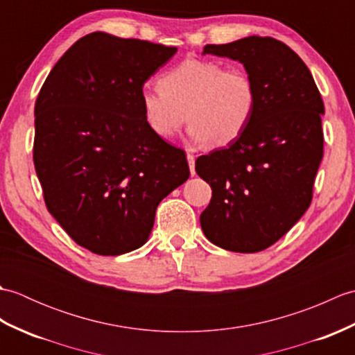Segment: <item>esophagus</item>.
Wrapping results in <instances>:
<instances>
[{
    "label": "esophagus",
    "instance_id": "esophagus-1",
    "mask_svg": "<svg viewBox=\"0 0 355 355\" xmlns=\"http://www.w3.org/2000/svg\"><path fill=\"white\" fill-rule=\"evenodd\" d=\"M187 162H189L191 175H195V157L192 154H187Z\"/></svg>",
    "mask_w": 355,
    "mask_h": 355
}]
</instances>
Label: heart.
<instances>
[{"label":"heart","mask_w":355,"mask_h":355,"mask_svg":"<svg viewBox=\"0 0 355 355\" xmlns=\"http://www.w3.org/2000/svg\"><path fill=\"white\" fill-rule=\"evenodd\" d=\"M160 88H143L140 107L149 130L172 139L187 122L195 143L223 148L239 139L256 111V87L236 65L209 59H184L158 80Z\"/></svg>","instance_id":"1"}]
</instances>
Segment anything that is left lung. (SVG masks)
Segmentation results:
<instances>
[{"label": "left lung", "mask_w": 355, "mask_h": 355, "mask_svg": "<svg viewBox=\"0 0 355 355\" xmlns=\"http://www.w3.org/2000/svg\"><path fill=\"white\" fill-rule=\"evenodd\" d=\"M206 53L243 64L258 102L239 139L195 162L212 187L201 229L225 250L256 253L281 239L311 205L325 107L302 59L275 37L209 44Z\"/></svg>", "instance_id": "obj_1"}]
</instances>
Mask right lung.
<instances>
[{"mask_svg": "<svg viewBox=\"0 0 355 355\" xmlns=\"http://www.w3.org/2000/svg\"><path fill=\"white\" fill-rule=\"evenodd\" d=\"M140 40L89 33L64 53L35 103L33 163L53 218L80 247H141L157 206L189 178L183 149L149 130L145 82L175 55Z\"/></svg>", "mask_w": 355, "mask_h": 355, "instance_id": "obj_1", "label": "right lung"}]
</instances>
